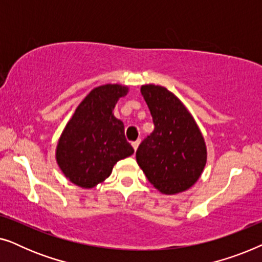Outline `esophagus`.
Instances as JSON below:
<instances>
[{
  "label": "esophagus",
  "mask_w": 262,
  "mask_h": 262,
  "mask_svg": "<svg viewBox=\"0 0 262 262\" xmlns=\"http://www.w3.org/2000/svg\"><path fill=\"white\" fill-rule=\"evenodd\" d=\"M139 143H141V141H139V139H137V141H136V142H132V146H134L135 151H136V150H137Z\"/></svg>",
  "instance_id": "esophagus-1"
}]
</instances>
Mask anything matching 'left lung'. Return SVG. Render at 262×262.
Wrapping results in <instances>:
<instances>
[{"label":"left lung","instance_id":"1","mask_svg":"<svg viewBox=\"0 0 262 262\" xmlns=\"http://www.w3.org/2000/svg\"><path fill=\"white\" fill-rule=\"evenodd\" d=\"M155 128L136 151L138 166L163 194H177L198 181L206 164V145L192 114L167 88L142 85Z\"/></svg>","mask_w":262,"mask_h":262}]
</instances>
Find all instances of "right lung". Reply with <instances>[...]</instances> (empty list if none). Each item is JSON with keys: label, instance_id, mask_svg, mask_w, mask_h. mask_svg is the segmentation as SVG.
<instances>
[{"label": "right lung", "instance_id": "add662e5", "mask_svg": "<svg viewBox=\"0 0 262 262\" xmlns=\"http://www.w3.org/2000/svg\"><path fill=\"white\" fill-rule=\"evenodd\" d=\"M128 88L103 84L85 96L68 121L56 149L57 163L73 184L93 188L105 181L119 160L134 154L124 135L123 121L113 114Z\"/></svg>", "mask_w": 262, "mask_h": 262}]
</instances>
